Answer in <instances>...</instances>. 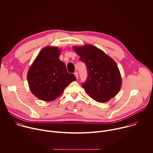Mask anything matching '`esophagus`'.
<instances>
[{"label":"esophagus","instance_id":"esophagus-1","mask_svg":"<svg viewBox=\"0 0 153 153\" xmlns=\"http://www.w3.org/2000/svg\"><path fill=\"white\" fill-rule=\"evenodd\" d=\"M74 75H75V76H76V79H78V77H79V74H78V73H77V72H76V73H74Z\"/></svg>","mask_w":153,"mask_h":153}]
</instances>
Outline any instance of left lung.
<instances>
[{"label":"left lung","mask_w":153,"mask_h":153,"mask_svg":"<svg viewBox=\"0 0 153 153\" xmlns=\"http://www.w3.org/2000/svg\"><path fill=\"white\" fill-rule=\"evenodd\" d=\"M73 49L88 71V78L82 83L85 92L101 103L114 97L122 85L120 73L114 60L93 45L74 47Z\"/></svg>","instance_id":"8db88e82"}]
</instances>
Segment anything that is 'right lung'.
I'll return each mask as SVG.
<instances>
[{
  "label": "right lung",
  "mask_w": 153,
  "mask_h": 153,
  "mask_svg": "<svg viewBox=\"0 0 153 153\" xmlns=\"http://www.w3.org/2000/svg\"><path fill=\"white\" fill-rule=\"evenodd\" d=\"M60 53L57 47L43 48L28 70L30 89L42 100H55L70 83L76 80L73 74L68 73L66 65L59 59Z\"/></svg>",
  "instance_id": "add662e5"
}]
</instances>
